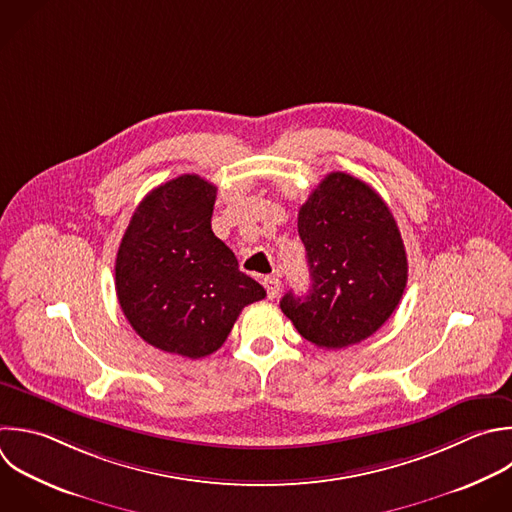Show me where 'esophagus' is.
<instances>
[{
  "label": "esophagus",
  "instance_id": "1",
  "mask_svg": "<svg viewBox=\"0 0 512 512\" xmlns=\"http://www.w3.org/2000/svg\"><path fill=\"white\" fill-rule=\"evenodd\" d=\"M262 284H264V288H266V292H268V298H276V296H278V292H280V280H278L276 276H266V278L262 280Z\"/></svg>",
  "mask_w": 512,
  "mask_h": 512
}]
</instances>
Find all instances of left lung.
Wrapping results in <instances>:
<instances>
[{
    "instance_id": "1",
    "label": "left lung",
    "mask_w": 512,
    "mask_h": 512,
    "mask_svg": "<svg viewBox=\"0 0 512 512\" xmlns=\"http://www.w3.org/2000/svg\"><path fill=\"white\" fill-rule=\"evenodd\" d=\"M310 290L288 292L282 312L318 348L372 336L396 310L408 280L400 230L384 200L362 180L328 174L298 212Z\"/></svg>"
}]
</instances>
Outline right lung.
I'll use <instances>...</instances> for the list:
<instances>
[{"label":"right lung","instance_id":"add662e5","mask_svg":"<svg viewBox=\"0 0 512 512\" xmlns=\"http://www.w3.org/2000/svg\"><path fill=\"white\" fill-rule=\"evenodd\" d=\"M214 202L216 186L196 174L154 188L116 256V294L132 328L154 348L186 358L216 352L242 308L266 296L214 236Z\"/></svg>","mask_w":512,"mask_h":512}]
</instances>
